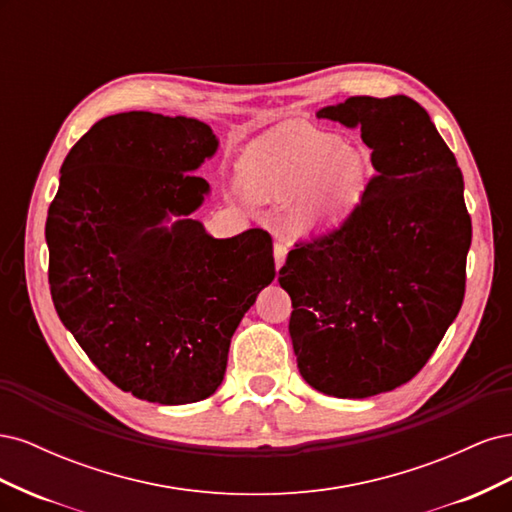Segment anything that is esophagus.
I'll use <instances>...</instances> for the list:
<instances>
[{"label":"esophagus","mask_w":512,"mask_h":512,"mask_svg":"<svg viewBox=\"0 0 512 512\" xmlns=\"http://www.w3.org/2000/svg\"><path fill=\"white\" fill-rule=\"evenodd\" d=\"M286 254H288V247H286V243H282V241H277L275 245H273V256H275V269L280 271L282 269V265H284V260H286Z\"/></svg>","instance_id":"esophagus-1"}]
</instances>
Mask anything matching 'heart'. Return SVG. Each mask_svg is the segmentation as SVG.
<instances>
[{
	"instance_id": "b5f03b06",
	"label": "heart",
	"mask_w": 512,
	"mask_h": 512,
	"mask_svg": "<svg viewBox=\"0 0 512 512\" xmlns=\"http://www.w3.org/2000/svg\"><path fill=\"white\" fill-rule=\"evenodd\" d=\"M365 162L335 136L284 123L247 147L239 164L243 188L262 200L304 192L286 213L294 235H309L342 220L365 188Z\"/></svg>"
}]
</instances>
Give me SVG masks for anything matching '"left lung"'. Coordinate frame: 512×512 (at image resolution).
Listing matches in <instances>:
<instances>
[{
  "instance_id": "8db88e82",
  "label": "left lung",
  "mask_w": 512,
  "mask_h": 512,
  "mask_svg": "<svg viewBox=\"0 0 512 512\" xmlns=\"http://www.w3.org/2000/svg\"><path fill=\"white\" fill-rule=\"evenodd\" d=\"M316 117L359 128L376 177L342 226L294 245L277 280L303 380L363 399L412 380L457 318L472 222L457 160L421 104L352 96Z\"/></svg>"
}]
</instances>
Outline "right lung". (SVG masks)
Masks as SVG:
<instances>
[{
	"mask_svg": "<svg viewBox=\"0 0 512 512\" xmlns=\"http://www.w3.org/2000/svg\"><path fill=\"white\" fill-rule=\"evenodd\" d=\"M218 136L192 117L100 119L61 164L46 218L59 320L121 391L183 406L218 391L235 335L275 277L269 232L215 239L190 215Z\"/></svg>",
	"mask_w": 512,
	"mask_h": 512,
	"instance_id": "add662e5",
	"label": "right lung"
}]
</instances>
